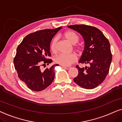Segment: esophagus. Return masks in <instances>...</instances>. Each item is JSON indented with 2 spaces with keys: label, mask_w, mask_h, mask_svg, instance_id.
Here are the masks:
<instances>
[{
  "label": "esophagus",
  "mask_w": 122,
  "mask_h": 122,
  "mask_svg": "<svg viewBox=\"0 0 122 122\" xmlns=\"http://www.w3.org/2000/svg\"><path fill=\"white\" fill-rule=\"evenodd\" d=\"M62 68H64V69H69L71 67L70 66H62Z\"/></svg>",
  "instance_id": "esophagus-1"
}]
</instances>
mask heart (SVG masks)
<instances>
[{
  "label": "heart",
  "mask_w": 122,
  "mask_h": 122,
  "mask_svg": "<svg viewBox=\"0 0 122 122\" xmlns=\"http://www.w3.org/2000/svg\"><path fill=\"white\" fill-rule=\"evenodd\" d=\"M64 38L69 42L71 44L74 45V47L78 53H81L83 46L81 43H77L79 40V36L75 32L67 30L64 33ZM57 41L56 38H53L50 44V49L52 53L57 52ZM77 60V56L75 53H71L69 54H60L57 56L55 58V62L60 65L67 66L74 63Z\"/></svg>",
  "instance_id": "obj_1"
}]
</instances>
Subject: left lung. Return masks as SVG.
I'll use <instances>...</instances> for the list:
<instances>
[{
  "mask_svg": "<svg viewBox=\"0 0 122 122\" xmlns=\"http://www.w3.org/2000/svg\"><path fill=\"white\" fill-rule=\"evenodd\" d=\"M68 27L83 37L85 48L79 62L89 65L82 68L76 66L79 73L74 82L85 89L95 88L103 82L109 71L112 60L109 42L101 30L93 26L75 24Z\"/></svg>",
  "mask_w": 122,
  "mask_h": 122,
  "instance_id": "1",
  "label": "left lung"
}]
</instances>
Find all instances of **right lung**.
<instances>
[{
	"label": "right lung",
	"instance_id": "add662e5",
	"mask_svg": "<svg viewBox=\"0 0 122 122\" xmlns=\"http://www.w3.org/2000/svg\"><path fill=\"white\" fill-rule=\"evenodd\" d=\"M62 27L40 30L24 37L17 48L14 65L19 79L31 90L40 92L53 82L56 64L44 71L41 67L48 65L50 43L53 37ZM46 66V65H45Z\"/></svg>",
	"mask_w": 122,
	"mask_h": 122
}]
</instances>
